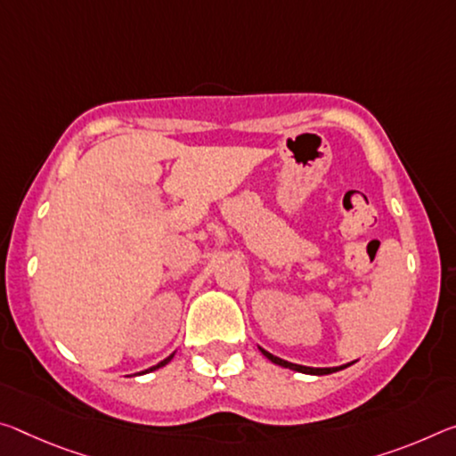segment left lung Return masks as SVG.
<instances>
[{
    "mask_svg": "<svg viewBox=\"0 0 456 456\" xmlns=\"http://www.w3.org/2000/svg\"><path fill=\"white\" fill-rule=\"evenodd\" d=\"M264 355L272 361V363L276 365H281V367H288V370H294V371H300V373H310V375H327V373H335L338 370H345V367L349 365H341V367H305V365H296V363H290V361H284L280 359L276 355H272V353H267L265 349H262Z\"/></svg>",
    "mask_w": 456,
    "mask_h": 456,
    "instance_id": "left-lung-1",
    "label": "left lung"
}]
</instances>
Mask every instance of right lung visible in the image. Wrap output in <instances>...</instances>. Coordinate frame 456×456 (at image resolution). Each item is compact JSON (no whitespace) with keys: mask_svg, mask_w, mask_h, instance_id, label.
Listing matches in <instances>:
<instances>
[{"mask_svg":"<svg viewBox=\"0 0 456 456\" xmlns=\"http://www.w3.org/2000/svg\"><path fill=\"white\" fill-rule=\"evenodd\" d=\"M172 359V355L168 357V359H164V361H160V363H158V365H154V367H150V370H146V371H154V370H158V367H162V365H166V363H168V361Z\"/></svg>","mask_w":456,"mask_h":456,"instance_id":"1","label":"right lung"}]
</instances>
